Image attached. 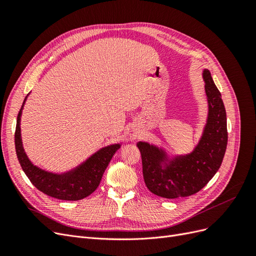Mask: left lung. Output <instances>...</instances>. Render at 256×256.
<instances>
[{"instance_id": "8db88e82", "label": "left lung", "mask_w": 256, "mask_h": 256, "mask_svg": "<svg viewBox=\"0 0 256 256\" xmlns=\"http://www.w3.org/2000/svg\"><path fill=\"white\" fill-rule=\"evenodd\" d=\"M203 79L208 118L203 136L191 154L170 160L166 152L157 146L146 142L136 144L141 152L146 187L158 196L173 200L194 194L221 166L228 145L226 112L208 69H204Z\"/></svg>"}]
</instances>
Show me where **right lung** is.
<instances>
[{
	"label": "right lung",
	"mask_w": 256,
	"mask_h": 256,
	"mask_svg": "<svg viewBox=\"0 0 256 256\" xmlns=\"http://www.w3.org/2000/svg\"><path fill=\"white\" fill-rule=\"evenodd\" d=\"M23 102V104L26 102ZM23 104L17 118L14 145L20 166L28 180L44 194L64 200H79L94 192L102 180L106 168L120 144H113L99 150L81 166L64 174H54L34 166L23 150L20 134V118Z\"/></svg>",
	"instance_id": "1"
}]
</instances>
